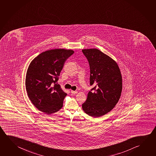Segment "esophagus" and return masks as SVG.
Instances as JSON below:
<instances>
[{
  "mask_svg": "<svg viewBox=\"0 0 156 156\" xmlns=\"http://www.w3.org/2000/svg\"><path fill=\"white\" fill-rule=\"evenodd\" d=\"M71 93L72 94H76L78 93V91H73V90H71Z\"/></svg>",
  "mask_w": 156,
  "mask_h": 156,
  "instance_id": "34e87169",
  "label": "esophagus"
}]
</instances>
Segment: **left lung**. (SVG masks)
<instances>
[{
    "label": "left lung",
    "mask_w": 156,
    "mask_h": 156,
    "mask_svg": "<svg viewBox=\"0 0 156 156\" xmlns=\"http://www.w3.org/2000/svg\"><path fill=\"white\" fill-rule=\"evenodd\" d=\"M89 63L90 84L94 87L82 104L85 113L99 117L111 111L117 104L122 90V77L117 63L97 49H83Z\"/></svg>",
    "instance_id": "left-lung-1"
}]
</instances>
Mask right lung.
<instances>
[{
    "label": "right lung",
    "instance_id": "obj_1",
    "mask_svg": "<svg viewBox=\"0 0 156 156\" xmlns=\"http://www.w3.org/2000/svg\"><path fill=\"white\" fill-rule=\"evenodd\" d=\"M73 53L72 50H49L41 52L30 64L26 89L32 103L40 111L50 115L63 106L67 94L56 82L65 61Z\"/></svg>",
    "mask_w": 156,
    "mask_h": 156
}]
</instances>
